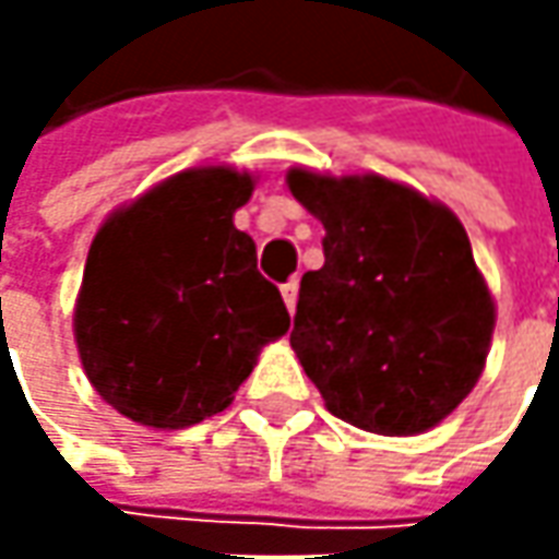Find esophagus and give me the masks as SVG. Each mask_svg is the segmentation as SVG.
<instances>
[{"label": "esophagus", "mask_w": 559, "mask_h": 559, "mask_svg": "<svg viewBox=\"0 0 559 559\" xmlns=\"http://www.w3.org/2000/svg\"><path fill=\"white\" fill-rule=\"evenodd\" d=\"M283 301H286L289 313H295V305H298V280H289V283L283 286Z\"/></svg>", "instance_id": "34e87169"}]
</instances>
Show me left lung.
<instances>
[{
  "label": "left lung",
  "mask_w": 559,
  "mask_h": 559,
  "mask_svg": "<svg viewBox=\"0 0 559 559\" xmlns=\"http://www.w3.org/2000/svg\"><path fill=\"white\" fill-rule=\"evenodd\" d=\"M323 224V267L298 289L292 348L330 414L376 436H419L473 392L495 298L451 207L379 174H286Z\"/></svg>",
  "instance_id": "8db88e82"
}]
</instances>
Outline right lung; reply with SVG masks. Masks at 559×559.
<instances>
[{
  "label": "right lung",
  "mask_w": 559,
  "mask_h": 559,
  "mask_svg": "<svg viewBox=\"0 0 559 559\" xmlns=\"http://www.w3.org/2000/svg\"><path fill=\"white\" fill-rule=\"evenodd\" d=\"M254 177L224 164L152 186L98 226L74 308L80 364L102 401L148 429L233 404L261 348L289 330L233 214Z\"/></svg>",
  "instance_id": "add662e5"
}]
</instances>
